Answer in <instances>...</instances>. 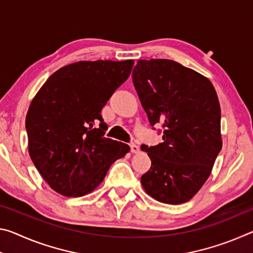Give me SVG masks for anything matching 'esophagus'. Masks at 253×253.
Instances as JSON below:
<instances>
[{
	"label": "esophagus",
	"mask_w": 253,
	"mask_h": 253,
	"mask_svg": "<svg viewBox=\"0 0 253 253\" xmlns=\"http://www.w3.org/2000/svg\"><path fill=\"white\" fill-rule=\"evenodd\" d=\"M130 151H131V153L137 154V153L140 152V149H139L138 146H137L136 144H130Z\"/></svg>",
	"instance_id": "obj_1"
}]
</instances>
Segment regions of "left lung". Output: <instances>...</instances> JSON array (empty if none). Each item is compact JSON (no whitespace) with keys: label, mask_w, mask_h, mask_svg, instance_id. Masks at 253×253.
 <instances>
[{"label":"left lung","mask_w":253,"mask_h":253,"mask_svg":"<svg viewBox=\"0 0 253 253\" xmlns=\"http://www.w3.org/2000/svg\"><path fill=\"white\" fill-rule=\"evenodd\" d=\"M131 76L149 124L163 127V143L140 147L152 161L142 185L158 202H187L210 176L222 148L215 89L199 72L168 59L138 60Z\"/></svg>","instance_id":"8db88e82"}]
</instances>
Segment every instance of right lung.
<instances>
[{
    "instance_id": "obj_1",
    "label": "right lung",
    "mask_w": 253,
    "mask_h": 253,
    "mask_svg": "<svg viewBox=\"0 0 253 253\" xmlns=\"http://www.w3.org/2000/svg\"><path fill=\"white\" fill-rule=\"evenodd\" d=\"M132 66L134 60L71 63L51 75L33 98L25 118L29 154L59 194L90 193L111 164L129 152L127 144L104 136L100 113Z\"/></svg>"
}]
</instances>
